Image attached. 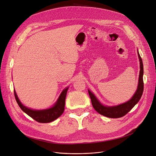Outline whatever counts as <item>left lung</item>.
I'll use <instances>...</instances> for the list:
<instances>
[{"mask_svg": "<svg viewBox=\"0 0 156 156\" xmlns=\"http://www.w3.org/2000/svg\"><path fill=\"white\" fill-rule=\"evenodd\" d=\"M139 61H140V75L138 78V84L136 90L129 101L125 103L121 104L115 106H105L102 105L99 101L98 100L94 94L88 90V94L91 99L92 104L95 110L99 112L101 115L106 116L110 118H118L124 116L125 115L131 111L134 106L140 101L142 95L144 91V81H143V75H144V66L141 57L139 54L138 51H137Z\"/></svg>", "mask_w": 156, "mask_h": 156, "instance_id": "8db88e82", "label": "left lung"}]
</instances>
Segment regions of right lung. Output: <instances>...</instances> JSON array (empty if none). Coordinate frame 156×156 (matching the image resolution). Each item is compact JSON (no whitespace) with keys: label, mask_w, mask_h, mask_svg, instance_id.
<instances>
[{"label":"right lung","mask_w":156,"mask_h":156,"mask_svg":"<svg viewBox=\"0 0 156 156\" xmlns=\"http://www.w3.org/2000/svg\"><path fill=\"white\" fill-rule=\"evenodd\" d=\"M68 90V87L63 90L53 107L43 110H34L28 108L20 102L15 90H14V93L16 101L23 112L27 114L29 116L37 122H41V123H45V122H52L62 115L64 111L65 99Z\"/></svg>","instance_id":"1"}]
</instances>
